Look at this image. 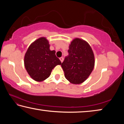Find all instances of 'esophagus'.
Here are the masks:
<instances>
[{
	"instance_id": "34e87169",
	"label": "esophagus",
	"mask_w": 124,
	"mask_h": 124,
	"mask_svg": "<svg viewBox=\"0 0 124 124\" xmlns=\"http://www.w3.org/2000/svg\"><path fill=\"white\" fill-rule=\"evenodd\" d=\"M60 61H61V62H62L63 61V58L62 57H60Z\"/></svg>"
}]
</instances>
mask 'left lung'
<instances>
[{
  "label": "left lung",
  "instance_id": "8db88e82",
  "mask_svg": "<svg viewBox=\"0 0 124 124\" xmlns=\"http://www.w3.org/2000/svg\"><path fill=\"white\" fill-rule=\"evenodd\" d=\"M68 55L61 64L66 78L71 83L79 84L91 74L95 65L93 51L89 44L76 38L72 41Z\"/></svg>",
  "mask_w": 124,
  "mask_h": 124
}]
</instances>
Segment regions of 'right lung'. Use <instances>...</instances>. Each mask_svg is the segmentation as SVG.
<instances>
[{
    "label": "right lung",
    "mask_w": 124,
    "mask_h": 124,
    "mask_svg": "<svg viewBox=\"0 0 124 124\" xmlns=\"http://www.w3.org/2000/svg\"><path fill=\"white\" fill-rule=\"evenodd\" d=\"M24 62L29 75L37 81L47 79L54 67L61 64L59 58L56 57L55 51L50 50L49 41L43 37L29 46L25 54Z\"/></svg>",
    "instance_id": "1"
}]
</instances>
